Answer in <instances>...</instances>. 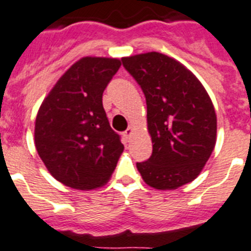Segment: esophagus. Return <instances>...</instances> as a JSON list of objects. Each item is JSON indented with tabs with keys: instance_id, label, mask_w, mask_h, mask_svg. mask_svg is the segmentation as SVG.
Listing matches in <instances>:
<instances>
[{
	"instance_id": "1",
	"label": "esophagus",
	"mask_w": 251,
	"mask_h": 251,
	"mask_svg": "<svg viewBox=\"0 0 251 251\" xmlns=\"http://www.w3.org/2000/svg\"><path fill=\"white\" fill-rule=\"evenodd\" d=\"M132 134H134V128H132L131 126H130V127H128L125 132H124V136H125V138L127 139V140H130V138H131Z\"/></svg>"
}]
</instances>
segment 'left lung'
<instances>
[{
  "label": "left lung",
  "mask_w": 251,
  "mask_h": 251,
  "mask_svg": "<svg viewBox=\"0 0 251 251\" xmlns=\"http://www.w3.org/2000/svg\"><path fill=\"white\" fill-rule=\"evenodd\" d=\"M121 60L147 99L152 154L136 164L141 178L159 191L191 183L216 145L217 117L206 88L186 65L158 51Z\"/></svg>",
  "instance_id": "left-lung-1"
}]
</instances>
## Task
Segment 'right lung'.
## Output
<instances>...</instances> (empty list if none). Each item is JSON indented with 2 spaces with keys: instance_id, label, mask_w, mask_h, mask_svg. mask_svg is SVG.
Segmentation results:
<instances>
[{
  "instance_id": "add662e5",
  "label": "right lung",
  "mask_w": 251,
  "mask_h": 251,
  "mask_svg": "<svg viewBox=\"0 0 251 251\" xmlns=\"http://www.w3.org/2000/svg\"><path fill=\"white\" fill-rule=\"evenodd\" d=\"M121 60L83 56L56 80L39 107L35 148L58 182L79 191L110 180L124 145L111 128L102 95Z\"/></svg>"
}]
</instances>
